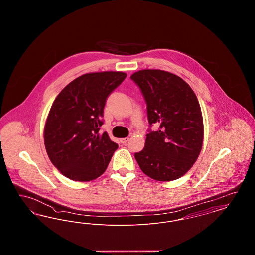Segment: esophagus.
I'll return each mask as SVG.
<instances>
[{
    "label": "esophagus",
    "mask_w": 255,
    "mask_h": 255,
    "mask_svg": "<svg viewBox=\"0 0 255 255\" xmlns=\"http://www.w3.org/2000/svg\"><path fill=\"white\" fill-rule=\"evenodd\" d=\"M129 137H123V138H122L121 139V142H122V144H126L128 141H129Z\"/></svg>",
    "instance_id": "1"
}]
</instances>
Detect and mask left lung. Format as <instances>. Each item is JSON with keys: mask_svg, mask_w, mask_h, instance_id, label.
Returning a JSON list of instances; mask_svg holds the SVG:
<instances>
[{"mask_svg": "<svg viewBox=\"0 0 255 255\" xmlns=\"http://www.w3.org/2000/svg\"><path fill=\"white\" fill-rule=\"evenodd\" d=\"M147 104L150 127L143 150L134 154L140 169L161 182L174 181L192 167L204 139L202 111L197 97L184 80L160 70H142L131 75Z\"/></svg>", "mask_w": 255, "mask_h": 255, "instance_id": "8db88e82", "label": "left lung"}]
</instances>
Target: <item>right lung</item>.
I'll use <instances>...</instances> for the list:
<instances>
[{
    "instance_id": "obj_1",
    "label": "right lung",
    "mask_w": 255,
    "mask_h": 255,
    "mask_svg": "<svg viewBox=\"0 0 255 255\" xmlns=\"http://www.w3.org/2000/svg\"><path fill=\"white\" fill-rule=\"evenodd\" d=\"M122 72L83 74L66 86L49 110L44 129L50 161L77 182L102 175L119 145L106 132L99 133L110 94L126 78Z\"/></svg>"
}]
</instances>
